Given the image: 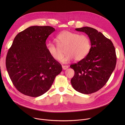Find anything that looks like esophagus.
Wrapping results in <instances>:
<instances>
[{
	"mask_svg": "<svg viewBox=\"0 0 125 125\" xmlns=\"http://www.w3.org/2000/svg\"><path fill=\"white\" fill-rule=\"evenodd\" d=\"M62 69L63 70H66V69H67L68 68V66H67V65H62Z\"/></svg>",
	"mask_w": 125,
	"mask_h": 125,
	"instance_id": "1",
	"label": "esophagus"
}]
</instances>
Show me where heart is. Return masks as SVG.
<instances>
[{
    "label": "heart",
    "instance_id": "heart-1",
    "mask_svg": "<svg viewBox=\"0 0 125 125\" xmlns=\"http://www.w3.org/2000/svg\"><path fill=\"white\" fill-rule=\"evenodd\" d=\"M56 41L59 47L51 42L47 43L46 47L51 56L56 61L62 58L65 49V57L62 60L67 63L73 59L76 61L84 59L89 54L90 49V41L88 36L64 31L57 36Z\"/></svg>",
    "mask_w": 125,
    "mask_h": 125
}]
</instances>
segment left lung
<instances>
[{"instance_id": "obj_1", "label": "left lung", "mask_w": 125, "mask_h": 125, "mask_svg": "<svg viewBox=\"0 0 125 125\" xmlns=\"http://www.w3.org/2000/svg\"><path fill=\"white\" fill-rule=\"evenodd\" d=\"M89 36L91 48L88 55L70 67L74 71L71 80L77 91L89 94L102 89L115 70L116 56L112 42L101 32L89 27L76 28Z\"/></svg>"}]
</instances>
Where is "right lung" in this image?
Wrapping results in <instances>:
<instances>
[{"label": "right lung", "mask_w": 125, "mask_h": 125, "mask_svg": "<svg viewBox=\"0 0 125 125\" xmlns=\"http://www.w3.org/2000/svg\"><path fill=\"white\" fill-rule=\"evenodd\" d=\"M55 31L50 26H33L14 38L6 66L13 85L22 94L33 97L43 95L62 71L46 47L47 38Z\"/></svg>", "instance_id": "1"}]
</instances>
